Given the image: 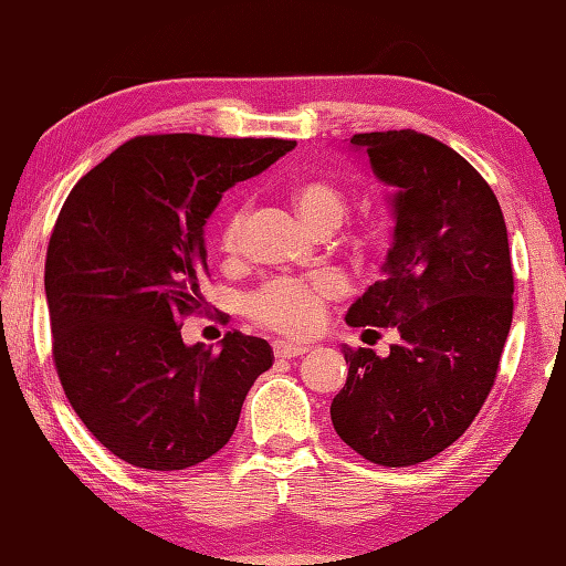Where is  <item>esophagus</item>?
I'll use <instances>...</instances> for the list:
<instances>
[{
	"label": "esophagus",
	"instance_id": "1",
	"mask_svg": "<svg viewBox=\"0 0 566 566\" xmlns=\"http://www.w3.org/2000/svg\"><path fill=\"white\" fill-rule=\"evenodd\" d=\"M274 356L282 358V360H290V358H296V356H304V353H308L306 346H302V343H290V340H274Z\"/></svg>",
	"mask_w": 566,
	"mask_h": 566
}]
</instances>
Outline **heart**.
Here are the masks:
<instances>
[{"mask_svg": "<svg viewBox=\"0 0 566 566\" xmlns=\"http://www.w3.org/2000/svg\"><path fill=\"white\" fill-rule=\"evenodd\" d=\"M292 208L304 223L318 235L343 226L348 218L350 198L348 191L338 181L326 176H306L292 184L286 191ZM248 223V206H232L220 223L218 248L226 254H235L242 242V230ZM373 240L368 235H356L348 240L353 252H368ZM343 296V282L338 276H316V280H294V276H280L262 286L248 298V314L260 326L280 331L286 336H308L318 328L326 308Z\"/></svg>", "mask_w": 566, "mask_h": 566, "instance_id": "1", "label": "heart"}]
</instances>
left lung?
Returning <instances> with one entry per match:
<instances>
[{
	"instance_id": "8db88e82",
	"label": "left lung",
	"mask_w": 566,
	"mask_h": 566,
	"mask_svg": "<svg viewBox=\"0 0 566 566\" xmlns=\"http://www.w3.org/2000/svg\"><path fill=\"white\" fill-rule=\"evenodd\" d=\"M397 188L385 276L348 308L365 334L392 328L390 356L343 348L348 380L331 402L338 437L380 467H415L471 427L495 382L513 321V264L489 181L415 129L353 135Z\"/></svg>"
}]
</instances>
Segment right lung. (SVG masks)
Returning <instances> with one entry per match:
<instances>
[{
    "instance_id": "add662e5",
    "label": "right lung",
    "mask_w": 566,
    "mask_h": 566,
    "mask_svg": "<svg viewBox=\"0 0 566 566\" xmlns=\"http://www.w3.org/2000/svg\"><path fill=\"white\" fill-rule=\"evenodd\" d=\"M292 139L142 135L87 171L46 252L53 365L75 415L132 467L184 471L238 427L268 340L228 331L186 346L203 312V226L220 196L294 149Z\"/></svg>"
}]
</instances>
